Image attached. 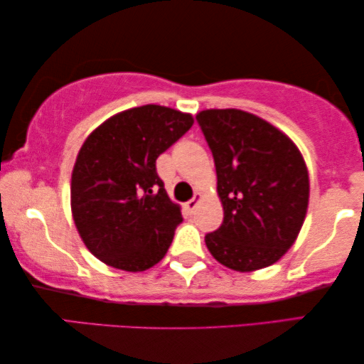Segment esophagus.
<instances>
[{
  "label": "esophagus",
  "instance_id": "34e87169",
  "mask_svg": "<svg viewBox=\"0 0 364 364\" xmlns=\"http://www.w3.org/2000/svg\"><path fill=\"white\" fill-rule=\"evenodd\" d=\"M200 201H201V193H195V197L192 200H188L187 203H186L187 211H190V213H193L195 208H197V206L200 205Z\"/></svg>",
  "mask_w": 364,
  "mask_h": 364
}]
</instances>
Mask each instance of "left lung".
<instances>
[{"instance_id":"1","label":"left lung","mask_w":364,"mask_h":364,"mask_svg":"<svg viewBox=\"0 0 364 364\" xmlns=\"http://www.w3.org/2000/svg\"><path fill=\"white\" fill-rule=\"evenodd\" d=\"M213 153L225 218L205 236L210 254L231 270L270 267L298 239L309 205V174L287 133L250 112L197 114Z\"/></svg>"}]
</instances>
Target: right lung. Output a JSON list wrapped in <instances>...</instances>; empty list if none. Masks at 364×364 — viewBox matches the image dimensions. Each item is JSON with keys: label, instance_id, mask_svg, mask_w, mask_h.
<instances>
[{"label": "right lung", "instance_id": "obj_1", "mask_svg": "<svg viewBox=\"0 0 364 364\" xmlns=\"http://www.w3.org/2000/svg\"><path fill=\"white\" fill-rule=\"evenodd\" d=\"M193 125L192 114L148 104L89 133L71 174V215L89 252L105 265L144 272L164 259L182 221L156 159Z\"/></svg>", "mask_w": 364, "mask_h": 364}]
</instances>
